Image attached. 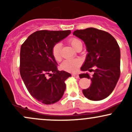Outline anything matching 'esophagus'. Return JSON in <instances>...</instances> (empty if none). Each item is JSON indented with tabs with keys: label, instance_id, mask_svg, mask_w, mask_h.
I'll list each match as a JSON object with an SVG mask.
<instances>
[{
	"label": "esophagus",
	"instance_id": "obj_1",
	"mask_svg": "<svg viewBox=\"0 0 132 132\" xmlns=\"http://www.w3.org/2000/svg\"><path fill=\"white\" fill-rule=\"evenodd\" d=\"M72 76L75 77V78H79V75H78V74H76V73H75V74H72Z\"/></svg>",
	"mask_w": 132,
	"mask_h": 132
}]
</instances>
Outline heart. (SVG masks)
I'll return each mask as SVG.
<instances>
[{"label": "heart", "instance_id": "1", "mask_svg": "<svg viewBox=\"0 0 132 132\" xmlns=\"http://www.w3.org/2000/svg\"><path fill=\"white\" fill-rule=\"evenodd\" d=\"M69 43L76 50L77 47L80 43H82L81 42L79 39L76 38H71L69 40ZM53 57L56 61H60L61 60V44L57 43L53 46L52 50ZM81 64V60L80 59H69L66 60L62 63L61 68L63 70H64L68 72H75L78 70V68Z\"/></svg>", "mask_w": 132, "mask_h": 132}]
</instances>
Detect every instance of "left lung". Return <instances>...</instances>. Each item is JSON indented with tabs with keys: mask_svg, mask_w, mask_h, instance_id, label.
Wrapping results in <instances>:
<instances>
[{
	"mask_svg": "<svg viewBox=\"0 0 132 132\" xmlns=\"http://www.w3.org/2000/svg\"><path fill=\"white\" fill-rule=\"evenodd\" d=\"M73 35L84 42L88 52L81 70L90 71L96 66L91 78L88 73L79 75L80 78L91 80L89 88L82 90L83 94L92 101L105 99L112 92L120 75L119 45L110 33L94 28L77 30Z\"/></svg>",
	"mask_w": 132,
	"mask_h": 132,
	"instance_id": "8db88e82",
	"label": "left lung"
}]
</instances>
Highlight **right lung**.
Returning a JSON list of instances; mask_svg holds the SVG:
<instances>
[{"instance_id":"add662e5","label":"right lung","mask_w":132,"mask_h":132,"mask_svg":"<svg viewBox=\"0 0 132 132\" xmlns=\"http://www.w3.org/2000/svg\"><path fill=\"white\" fill-rule=\"evenodd\" d=\"M70 33V30L37 31L21 46V77L31 96L43 104L60 101L66 89L64 81L71 76L66 71L57 70L51 53L53 46Z\"/></svg>"}]
</instances>
